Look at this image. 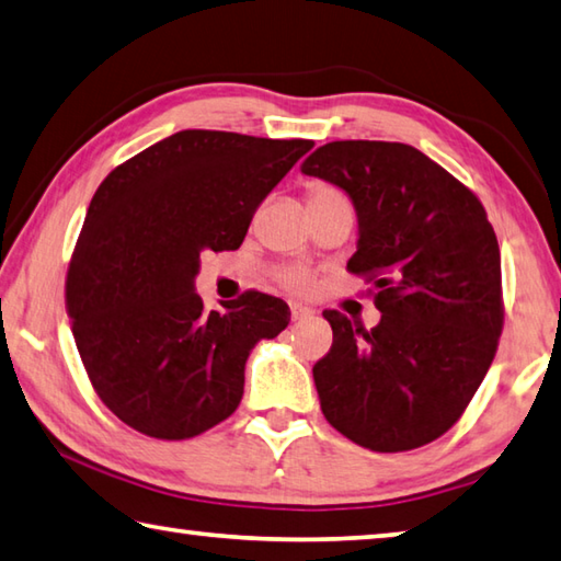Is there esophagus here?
<instances>
[{
  "mask_svg": "<svg viewBox=\"0 0 561 561\" xmlns=\"http://www.w3.org/2000/svg\"><path fill=\"white\" fill-rule=\"evenodd\" d=\"M309 316H313L311 307H304V304H299V301L291 304V319L294 321H304V319H309Z\"/></svg>",
  "mask_w": 561,
  "mask_h": 561,
  "instance_id": "34e87169",
  "label": "esophagus"
}]
</instances>
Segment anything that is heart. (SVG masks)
I'll return each mask as SVG.
<instances>
[{
	"mask_svg": "<svg viewBox=\"0 0 561 561\" xmlns=\"http://www.w3.org/2000/svg\"><path fill=\"white\" fill-rule=\"evenodd\" d=\"M325 196H341L339 191L331 188V186H321V183H313L309 188V201L313 198H325ZM287 284H291L294 289H304L309 284V277L304 272H289L287 274Z\"/></svg>",
	"mask_w": 561,
	"mask_h": 561,
	"instance_id": "heart-1",
	"label": "heart"
}]
</instances>
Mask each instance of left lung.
Segmentation results:
<instances>
[{"label": "left lung", "instance_id": "1", "mask_svg": "<svg viewBox=\"0 0 561 561\" xmlns=\"http://www.w3.org/2000/svg\"><path fill=\"white\" fill-rule=\"evenodd\" d=\"M301 174L333 183L358 216L353 274L380 323L323 311L333 345L313 365L321 412L370 451H410L449 432L483 382L503 329L501 250L461 181L400 141H329Z\"/></svg>", "mask_w": 561, "mask_h": 561}]
</instances>
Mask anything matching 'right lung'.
I'll return each instance as SVG.
<instances>
[{
  "label": "right lung",
  "instance_id": "1",
  "mask_svg": "<svg viewBox=\"0 0 561 561\" xmlns=\"http://www.w3.org/2000/svg\"><path fill=\"white\" fill-rule=\"evenodd\" d=\"M311 147L183 129L100 183L66 299L90 382L131 430L191 439L238 410L252 348L287 329L291 311L260 291L206 311L201 254L238 250L254 210Z\"/></svg>",
  "mask_w": 561,
  "mask_h": 561
}]
</instances>
